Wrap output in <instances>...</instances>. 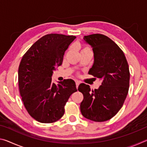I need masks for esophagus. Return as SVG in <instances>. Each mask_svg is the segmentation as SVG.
Listing matches in <instances>:
<instances>
[{
	"instance_id": "34e87169",
	"label": "esophagus",
	"mask_w": 147,
	"mask_h": 147,
	"mask_svg": "<svg viewBox=\"0 0 147 147\" xmlns=\"http://www.w3.org/2000/svg\"><path fill=\"white\" fill-rule=\"evenodd\" d=\"M75 82H76V88H78V86H79V85H80V82H79V81H78V80H76V81H75Z\"/></svg>"
}]
</instances>
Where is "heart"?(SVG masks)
Segmentation results:
<instances>
[{"instance_id":"heart-1","label":"heart","mask_w":147,"mask_h":147,"mask_svg":"<svg viewBox=\"0 0 147 147\" xmlns=\"http://www.w3.org/2000/svg\"><path fill=\"white\" fill-rule=\"evenodd\" d=\"M84 51H91V50H90V49L88 47L85 46V47H83L82 48V49H81V52Z\"/></svg>"}]
</instances>
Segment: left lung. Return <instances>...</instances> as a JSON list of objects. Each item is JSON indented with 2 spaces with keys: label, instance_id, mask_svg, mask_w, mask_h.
<instances>
[{
  "label": "left lung",
  "instance_id": "8db88e82",
  "mask_svg": "<svg viewBox=\"0 0 147 147\" xmlns=\"http://www.w3.org/2000/svg\"><path fill=\"white\" fill-rule=\"evenodd\" d=\"M84 39L94 53V63L88 73L100 79L102 84L94 90L87 84H80L78 89L84 95L80 111L86 119L104 122L118 113L127 96L128 64L123 51L108 37L94 34L84 36Z\"/></svg>",
  "mask_w": 147,
  "mask_h": 147
}]
</instances>
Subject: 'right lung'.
Segmentation results:
<instances>
[{
    "mask_svg": "<svg viewBox=\"0 0 147 147\" xmlns=\"http://www.w3.org/2000/svg\"><path fill=\"white\" fill-rule=\"evenodd\" d=\"M76 38L51 34L32 45L24 54L18 71L20 94L29 115L42 123H52L62 117L71 94L77 91L71 79L52 82L53 71L63 62L65 52Z\"/></svg>",
    "mask_w": 147,
    "mask_h": 147,
    "instance_id": "right-lung-1",
    "label": "right lung"
}]
</instances>
